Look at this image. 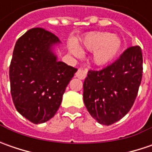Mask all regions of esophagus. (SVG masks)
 Masks as SVG:
<instances>
[{
  "label": "esophagus",
  "instance_id": "34e87169",
  "mask_svg": "<svg viewBox=\"0 0 152 152\" xmlns=\"http://www.w3.org/2000/svg\"><path fill=\"white\" fill-rule=\"evenodd\" d=\"M75 77H77L79 79H85L86 78V73L83 69L79 68V70L77 71V73H75Z\"/></svg>",
  "mask_w": 152,
  "mask_h": 152
}]
</instances>
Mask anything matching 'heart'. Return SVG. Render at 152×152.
Instances as JSON below:
<instances>
[{"label":"heart","instance_id":"obj_1","mask_svg":"<svg viewBox=\"0 0 152 152\" xmlns=\"http://www.w3.org/2000/svg\"><path fill=\"white\" fill-rule=\"evenodd\" d=\"M81 47L74 41H69L68 50L75 57L83 56V50L93 51V61L102 66L112 61L119 53L122 48V39L111 33L91 32L86 34L80 40Z\"/></svg>","mask_w":152,"mask_h":152}]
</instances>
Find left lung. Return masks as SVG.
<instances>
[{"label": "left lung", "mask_w": 152, "mask_h": 152, "mask_svg": "<svg viewBox=\"0 0 152 152\" xmlns=\"http://www.w3.org/2000/svg\"><path fill=\"white\" fill-rule=\"evenodd\" d=\"M140 46H132L119 59L100 71H89L84 82V102L91 117L111 125L131 109L143 73Z\"/></svg>", "instance_id": "1"}]
</instances>
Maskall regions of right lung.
Returning <instances> with one entry per match:
<instances>
[{
	"label": "right lung",
	"instance_id": "1",
	"mask_svg": "<svg viewBox=\"0 0 152 152\" xmlns=\"http://www.w3.org/2000/svg\"><path fill=\"white\" fill-rule=\"evenodd\" d=\"M60 44L53 34L34 28L15 45L9 69L11 94L17 111L35 124L54 117L78 70L57 60L55 48Z\"/></svg>",
	"mask_w": 152,
	"mask_h": 152
}]
</instances>
